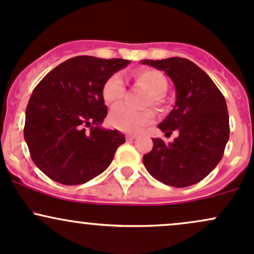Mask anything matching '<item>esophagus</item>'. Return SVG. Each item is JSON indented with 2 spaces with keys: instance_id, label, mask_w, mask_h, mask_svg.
<instances>
[{
  "instance_id": "esophagus-1",
  "label": "esophagus",
  "mask_w": 254,
  "mask_h": 254,
  "mask_svg": "<svg viewBox=\"0 0 254 254\" xmlns=\"http://www.w3.org/2000/svg\"><path fill=\"white\" fill-rule=\"evenodd\" d=\"M135 138H137V135H135V134H127L126 135V139H127L128 141L133 140V139H135Z\"/></svg>"
}]
</instances>
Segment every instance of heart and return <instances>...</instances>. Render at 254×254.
<instances>
[{
    "instance_id": "obj_1",
    "label": "heart",
    "mask_w": 254,
    "mask_h": 254,
    "mask_svg": "<svg viewBox=\"0 0 254 254\" xmlns=\"http://www.w3.org/2000/svg\"><path fill=\"white\" fill-rule=\"evenodd\" d=\"M135 82L144 87L149 92L144 105H154L156 109H162L166 104L165 92L167 89L168 81L162 72L151 67H143L133 73ZM125 86L124 78L120 73H114L105 81L102 87V97L105 104L115 106L124 99ZM155 111L152 109H144L134 111L126 106H116L109 115V122L113 127L124 132H138L141 128L155 121Z\"/></svg>"
}]
</instances>
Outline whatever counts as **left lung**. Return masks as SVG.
Here are the masks:
<instances>
[{"mask_svg": "<svg viewBox=\"0 0 254 254\" xmlns=\"http://www.w3.org/2000/svg\"><path fill=\"white\" fill-rule=\"evenodd\" d=\"M167 73L176 87L177 100L159 125L166 135H179L166 144L152 139V150L143 162L155 179L174 188L201 182L219 163L229 140V114L224 95L202 69L185 58L141 61Z\"/></svg>", "mask_w": 254, "mask_h": 254, "instance_id": "left-lung-1", "label": "left lung"}]
</instances>
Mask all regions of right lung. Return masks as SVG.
I'll list each match as a JSON object with an SVG mask.
<instances>
[{
    "label": "right lung",
    "mask_w": 254,
    "mask_h": 254,
    "mask_svg": "<svg viewBox=\"0 0 254 254\" xmlns=\"http://www.w3.org/2000/svg\"><path fill=\"white\" fill-rule=\"evenodd\" d=\"M129 61L78 56L35 87L25 111L24 138L35 165L52 181L78 185L103 173L126 141L100 127L108 115L103 84Z\"/></svg>",
    "instance_id": "add662e5"
}]
</instances>
